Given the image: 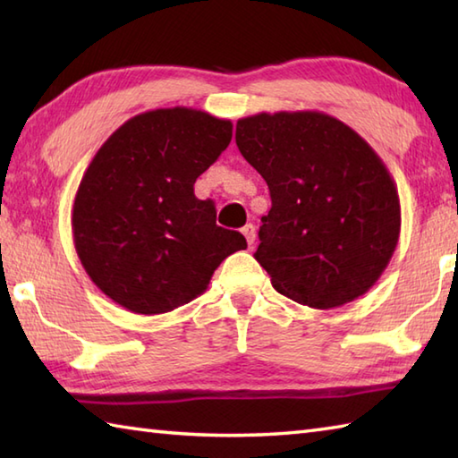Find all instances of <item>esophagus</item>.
<instances>
[{"label":"esophagus","mask_w":458,"mask_h":458,"mask_svg":"<svg viewBox=\"0 0 458 458\" xmlns=\"http://www.w3.org/2000/svg\"><path fill=\"white\" fill-rule=\"evenodd\" d=\"M242 234L246 236V242H248L250 248L256 244V226H254V224H246V226L242 228Z\"/></svg>","instance_id":"obj_1"}]
</instances>
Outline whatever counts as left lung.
Segmentation results:
<instances>
[{"label":"left lung","mask_w":458,"mask_h":458,"mask_svg":"<svg viewBox=\"0 0 458 458\" xmlns=\"http://www.w3.org/2000/svg\"><path fill=\"white\" fill-rule=\"evenodd\" d=\"M236 145L266 179L254 258L281 295L335 309L364 295L400 240L397 187L379 155L333 115L261 112L236 123Z\"/></svg>","instance_id":"left-lung-1"}]
</instances>
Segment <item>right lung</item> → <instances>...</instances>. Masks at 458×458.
Segmentation results:
<instances>
[{"instance_id":"add662e5","label":"right lung","mask_w":458,"mask_h":458,"mask_svg":"<svg viewBox=\"0 0 458 458\" xmlns=\"http://www.w3.org/2000/svg\"><path fill=\"white\" fill-rule=\"evenodd\" d=\"M232 140V122L192 108H159L120 125L79 184L72 240L86 274L114 303L161 315L207 291L246 238L220 228L194 181Z\"/></svg>"}]
</instances>
